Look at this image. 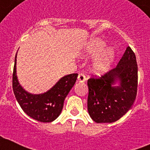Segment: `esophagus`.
I'll return each mask as SVG.
<instances>
[{
  "instance_id": "obj_1",
  "label": "esophagus",
  "mask_w": 150,
  "mask_h": 150,
  "mask_svg": "<svg viewBox=\"0 0 150 150\" xmlns=\"http://www.w3.org/2000/svg\"><path fill=\"white\" fill-rule=\"evenodd\" d=\"M86 81V76L84 74L82 73H80L78 75V82H84Z\"/></svg>"
}]
</instances>
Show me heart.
<instances>
[{
    "label": "heart",
    "mask_w": 150,
    "mask_h": 150,
    "mask_svg": "<svg viewBox=\"0 0 150 150\" xmlns=\"http://www.w3.org/2000/svg\"><path fill=\"white\" fill-rule=\"evenodd\" d=\"M105 48L106 43L103 40L100 39H93L85 45V52L90 56H95L104 51ZM113 58L114 52L112 49L108 48L95 59L93 64V71L96 74H102L107 72L110 68Z\"/></svg>",
    "instance_id": "b5f03b06"
}]
</instances>
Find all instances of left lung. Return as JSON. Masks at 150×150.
<instances>
[{
    "label": "left lung",
    "mask_w": 150,
    "mask_h": 150,
    "mask_svg": "<svg viewBox=\"0 0 150 150\" xmlns=\"http://www.w3.org/2000/svg\"><path fill=\"white\" fill-rule=\"evenodd\" d=\"M119 81V86H112ZM88 110L96 123H112L132 107L138 88V65L135 53L128 46L115 68L100 77L88 80Z\"/></svg>",
    "instance_id": "left-lung-1"
}]
</instances>
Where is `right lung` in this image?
Here are the masks:
<instances>
[{"instance_id": "obj_1", "label": "right lung", "mask_w": 150, "mask_h": 150, "mask_svg": "<svg viewBox=\"0 0 150 150\" xmlns=\"http://www.w3.org/2000/svg\"><path fill=\"white\" fill-rule=\"evenodd\" d=\"M12 75V88L15 98L23 110L32 119L41 122H51L62 112L64 100L76 83L77 74L61 78L49 91L42 94H31L21 87L16 75V59Z\"/></svg>"}]
</instances>
